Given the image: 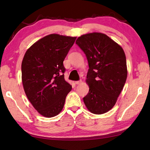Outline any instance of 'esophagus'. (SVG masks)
Instances as JSON below:
<instances>
[{
    "instance_id": "obj_1",
    "label": "esophagus",
    "mask_w": 150,
    "mask_h": 150,
    "mask_svg": "<svg viewBox=\"0 0 150 150\" xmlns=\"http://www.w3.org/2000/svg\"><path fill=\"white\" fill-rule=\"evenodd\" d=\"M75 83L76 84H81L82 83V81L80 80V81H75Z\"/></svg>"
}]
</instances>
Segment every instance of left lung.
<instances>
[{
    "instance_id": "1",
    "label": "left lung",
    "mask_w": 150,
    "mask_h": 150,
    "mask_svg": "<svg viewBox=\"0 0 150 150\" xmlns=\"http://www.w3.org/2000/svg\"><path fill=\"white\" fill-rule=\"evenodd\" d=\"M76 44L85 53L89 65L86 82L90 90L84 103L92 113H106L115 106L125 84V53L122 47L102 33L82 35Z\"/></svg>"
}]
</instances>
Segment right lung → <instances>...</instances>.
Listing matches in <instances>:
<instances>
[{"label": "right lung", "mask_w": 150, "mask_h": 150, "mask_svg": "<svg viewBox=\"0 0 150 150\" xmlns=\"http://www.w3.org/2000/svg\"><path fill=\"white\" fill-rule=\"evenodd\" d=\"M77 37L50 34L28 48L22 62L26 96L41 115L50 118L62 110L72 87L64 79L63 61Z\"/></svg>", "instance_id": "obj_1"}]
</instances>
